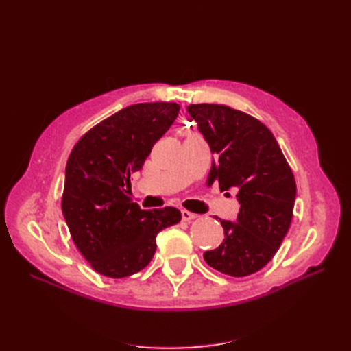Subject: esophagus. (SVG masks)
I'll use <instances>...</instances> for the list:
<instances>
[{
    "label": "esophagus",
    "mask_w": 351,
    "mask_h": 351,
    "mask_svg": "<svg viewBox=\"0 0 351 351\" xmlns=\"http://www.w3.org/2000/svg\"><path fill=\"white\" fill-rule=\"evenodd\" d=\"M195 218H196V215L193 214V212L186 210V209L182 210V219H183V221H192V219H195Z\"/></svg>",
    "instance_id": "obj_1"
}]
</instances>
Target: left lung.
Listing matches in <instances>:
<instances>
[{"instance_id": "8db88e82", "label": "left lung", "mask_w": 351, "mask_h": 351, "mask_svg": "<svg viewBox=\"0 0 351 351\" xmlns=\"http://www.w3.org/2000/svg\"><path fill=\"white\" fill-rule=\"evenodd\" d=\"M187 111L214 154L209 184L234 189L240 204L234 222L219 219L224 240L204 253L205 262L246 277L274 258L290 228L294 176L271 130L252 115L218 104H192Z\"/></svg>"}]
</instances>
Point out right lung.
Wrapping results in <instances>:
<instances>
[{"label":"right lung","instance_id":"add662e5","mask_svg":"<svg viewBox=\"0 0 351 351\" xmlns=\"http://www.w3.org/2000/svg\"><path fill=\"white\" fill-rule=\"evenodd\" d=\"M178 111L176 102L130 105L92 127L69 156L62 215L76 247L104 277L142 271L154 258L158 232L182 219L176 208L143 210L127 196L130 176Z\"/></svg>","mask_w":351,"mask_h":351}]
</instances>
